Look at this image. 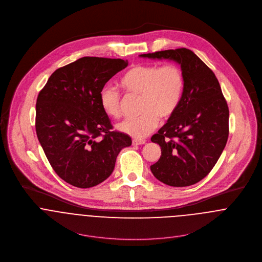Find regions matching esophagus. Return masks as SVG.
Here are the masks:
<instances>
[{
  "mask_svg": "<svg viewBox=\"0 0 262 262\" xmlns=\"http://www.w3.org/2000/svg\"><path fill=\"white\" fill-rule=\"evenodd\" d=\"M146 141L144 140V139H133L132 140V143L134 144V145H142V144H144Z\"/></svg>",
  "mask_w": 262,
  "mask_h": 262,
  "instance_id": "obj_1",
  "label": "esophagus"
}]
</instances>
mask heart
<instances>
[{"mask_svg":"<svg viewBox=\"0 0 262 262\" xmlns=\"http://www.w3.org/2000/svg\"><path fill=\"white\" fill-rule=\"evenodd\" d=\"M122 88L129 94L140 96V116L123 121L119 128L132 137H146L157 126L160 119L170 118L179 108L185 77L182 69L176 64H139L130 69L121 77ZM101 106L108 116L119 118L122 99L120 93L110 85L99 94Z\"/></svg>","mask_w":262,"mask_h":262,"instance_id":"b5f03b06","label":"heart"}]
</instances>
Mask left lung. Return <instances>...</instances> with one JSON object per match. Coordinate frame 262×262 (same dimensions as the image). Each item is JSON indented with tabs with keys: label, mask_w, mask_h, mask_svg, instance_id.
I'll return each mask as SVG.
<instances>
[{
	"label": "left lung",
	"mask_w": 262,
	"mask_h": 262,
	"mask_svg": "<svg viewBox=\"0 0 262 262\" xmlns=\"http://www.w3.org/2000/svg\"><path fill=\"white\" fill-rule=\"evenodd\" d=\"M140 56L174 60L185 77L178 110L151 137L161 148L151 172L167 186L194 185L215 166L228 140L229 109L220 83L212 70L187 48Z\"/></svg>",
	"instance_id": "8db88e82"
}]
</instances>
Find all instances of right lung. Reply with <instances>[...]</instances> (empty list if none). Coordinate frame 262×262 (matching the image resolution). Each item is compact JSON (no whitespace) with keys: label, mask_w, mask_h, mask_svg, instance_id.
<instances>
[{"label":"right lung","mask_w":262,"mask_h":262,"mask_svg":"<svg viewBox=\"0 0 262 262\" xmlns=\"http://www.w3.org/2000/svg\"><path fill=\"white\" fill-rule=\"evenodd\" d=\"M127 66L120 58L81 57L56 70L38 95V140L56 174L74 187L103 183L119 152L132 143L127 134L113 131L99 98L106 82Z\"/></svg>","instance_id":"right-lung-1"}]
</instances>
